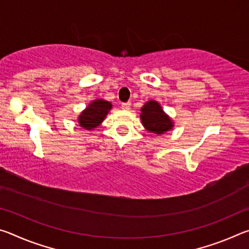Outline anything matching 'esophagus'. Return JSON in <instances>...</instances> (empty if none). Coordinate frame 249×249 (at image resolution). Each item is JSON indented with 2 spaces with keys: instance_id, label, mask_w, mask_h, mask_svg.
I'll list each match as a JSON object with an SVG mask.
<instances>
[{
  "instance_id": "34e87169",
  "label": "esophagus",
  "mask_w": 249,
  "mask_h": 249,
  "mask_svg": "<svg viewBox=\"0 0 249 249\" xmlns=\"http://www.w3.org/2000/svg\"><path fill=\"white\" fill-rule=\"evenodd\" d=\"M122 109H124V111H128L130 108V103L129 102H126V103H122Z\"/></svg>"
}]
</instances>
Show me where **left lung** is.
<instances>
[{
	"instance_id": "left-lung-1",
	"label": "left lung",
	"mask_w": 249,
	"mask_h": 249,
	"mask_svg": "<svg viewBox=\"0 0 249 249\" xmlns=\"http://www.w3.org/2000/svg\"><path fill=\"white\" fill-rule=\"evenodd\" d=\"M141 111L142 123L148 132L161 135L174 127V122L163 112L157 101L146 102Z\"/></svg>"
}]
</instances>
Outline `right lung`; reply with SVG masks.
<instances>
[{"instance_id":"1","label":"right lung","mask_w":249,"mask_h":249,"mask_svg":"<svg viewBox=\"0 0 249 249\" xmlns=\"http://www.w3.org/2000/svg\"><path fill=\"white\" fill-rule=\"evenodd\" d=\"M111 108L112 104L107 101L102 99L92 101L78 117L80 126L89 130L98 127L104 121L105 116L107 115Z\"/></svg>"}]
</instances>
